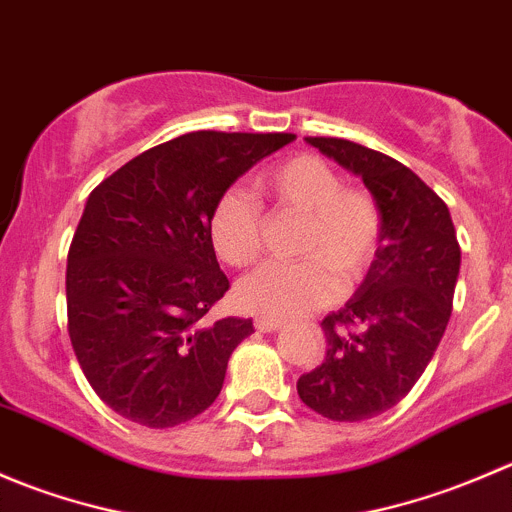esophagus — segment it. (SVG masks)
Instances as JSON below:
<instances>
[{
	"mask_svg": "<svg viewBox=\"0 0 512 512\" xmlns=\"http://www.w3.org/2000/svg\"><path fill=\"white\" fill-rule=\"evenodd\" d=\"M282 327H285V322H280V319H270V317L255 319V329H260V332H277V329Z\"/></svg>",
	"mask_w": 512,
	"mask_h": 512,
	"instance_id": "esophagus-1",
	"label": "esophagus"
}]
</instances>
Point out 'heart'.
<instances>
[{
	"label": "heart",
	"instance_id": "obj_1",
	"mask_svg": "<svg viewBox=\"0 0 512 512\" xmlns=\"http://www.w3.org/2000/svg\"><path fill=\"white\" fill-rule=\"evenodd\" d=\"M257 193L275 210L304 215L297 252L302 260L265 265L237 285V302L252 314L294 319L354 289L374 267L384 215L374 195L349 188L332 163L302 153L282 160L257 180ZM210 242L225 265L250 267L262 255L265 213L245 188H230L210 213ZM340 280L337 281L336 277Z\"/></svg>",
	"mask_w": 512,
	"mask_h": 512
}]
</instances>
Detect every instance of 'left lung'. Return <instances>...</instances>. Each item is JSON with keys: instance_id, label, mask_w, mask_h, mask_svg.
<instances>
[{"instance_id": "8db88e82", "label": "left lung", "mask_w": 512, "mask_h": 512, "mask_svg": "<svg viewBox=\"0 0 512 512\" xmlns=\"http://www.w3.org/2000/svg\"><path fill=\"white\" fill-rule=\"evenodd\" d=\"M307 143L359 175L384 215L374 267L324 317L327 354L297 381L317 414L364 421L399 404L433 359L451 319L461 245L448 205L404 163L344 138Z\"/></svg>"}]
</instances>
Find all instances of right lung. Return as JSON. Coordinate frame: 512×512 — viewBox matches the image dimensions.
<instances>
[{
  "mask_svg": "<svg viewBox=\"0 0 512 512\" xmlns=\"http://www.w3.org/2000/svg\"><path fill=\"white\" fill-rule=\"evenodd\" d=\"M294 133L193 131L98 183L66 262L69 337L98 399L170 428L203 414L252 319L208 322L230 289L210 242L220 195Z\"/></svg>",
  "mask_w": 512,
  "mask_h": 512,
  "instance_id": "1",
  "label": "right lung"
}]
</instances>
